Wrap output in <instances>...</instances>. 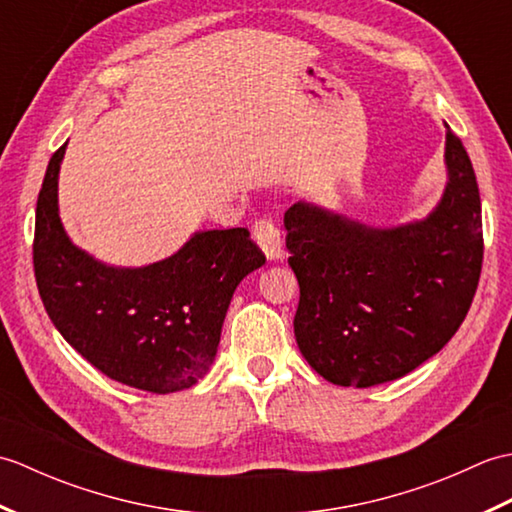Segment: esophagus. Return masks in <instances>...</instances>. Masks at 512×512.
<instances>
[{"label":"esophagus","instance_id":"1","mask_svg":"<svg viewBox=\"0 0 512 512\" xmlns=\"http://www.w3.org/2000/svg\"><path fill=\"white\" fill-rule=\"evenodd\" d=\"M253 237L270 262L281 257V233L273 220H268V217H259L253 226Z\"/></svg>","mask_w":512,"mask_h":512}]
</instances>
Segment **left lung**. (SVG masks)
Masks as SVG:
<instances>
[{"instance_id": "left-lung-1", "label": "left lung", "mask_w": 512, "mask_h": 512, "mask_svg": "<svg viewBox=\"0 0 512 512\" xmlns=\"http://www.w3.org/2000/svg\"><path fill=\"white\" fill-rule=\"evenodd\" d=\"M449 182L427 220L367 228L306 202L284 215L299 281L295 336L310 367L343 387L396 380L458 332L480 284L482 202L447 125Z\"/></svg>"}]
</instances>
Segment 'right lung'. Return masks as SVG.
Segmentation results:
<instances>
[{"label":"right lung","instance_id":"obj_1","mask_svg":"<svg viewBox=\"0 0 512 512\" xmlns=\"http://www.w3.org/2000/svg\"><path fill=\"white\" fill-rule=\"evenodd\" d=\"M68 145V143H65ZM65 145L43 178L32 264L50 321L85 361L118 383L171 394L209 372L239 281L266 264L246 228L195 233L145 268H110L65 235L57 180Z\"/></svg>","mask_w":512,"mask_h":512}]
</instances>
